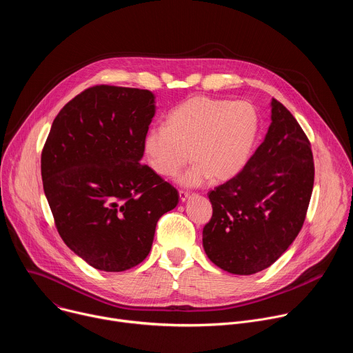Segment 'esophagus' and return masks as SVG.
Masks as SVG:
<instances>
[{"mask_svg":"<svg viewBox=\"0 0 353 353\" xmlns=\"http://www.w3.org/2000/svg\"><path fill=\"white\" fill-rule=\"evenodd\" d=\"M179 196H180L181 203H185V201H187L188 196H190V192H187V191H179Z\"/></svg>","mask_w":353,"mask_h":353,"instance_id":"34e87169","label":"esophagus"}]
</instances>
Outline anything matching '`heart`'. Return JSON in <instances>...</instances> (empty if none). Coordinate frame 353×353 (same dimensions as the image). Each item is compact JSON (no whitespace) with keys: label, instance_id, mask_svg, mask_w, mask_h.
<instances>
[{"label":"heart","instance_id":"heart-1","mask_svg":"<svg viewBox=\"0 0 353 353\" xmlns=\"http://www.w3.org/2000/svg\"><path fill=\"white\" fill-rule=\"evenodd\" d=\"M259 125L256 108L244 100L195 96L168 114L165 127L145 134V159L162 177L176 176L191 159L194 165L179 177L185 187L203 185L210 177L225 181L244 168Z\"/></svg>","mask_w":353,"mask_h":353}]
</instances>
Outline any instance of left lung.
<instances>
[{
    "mask_svg": "<svg viewBox=\"0 0 353 353\" xmlns=\"http://www.w3.org/2000/svg\"><path fill=\"white\" fill-rule=\"evenodd\" d=\"M314 184L312 146L292 113L271 100V125L243 170L208 194V259L230 274L272 265L303 226Z\"/></svg>",
    "mask_w": 353,
    "mask_h": 353,
    "instance_id": "1",
    "label": "left lung"
}]
</instances>
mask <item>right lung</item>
<instances>
[{
	"instance_id": "right-lung-1",
	"label": "right lung",
	"mask_w": 353,
	"mask_h": 353,
	"mask_svg": "<svg viewBox=\"0 0 353 353\" xmlns=\"http://www.w3.org/2000/svg\"><path fill=\"white\" fill-rule=\"evenodd\" d=\"M150 90L99 85L53 121L41 180L64 243L90 267L121 272L142 263L177 190L146 165L143 138L155 116Z\"/></svg>"
}]
</instances>
